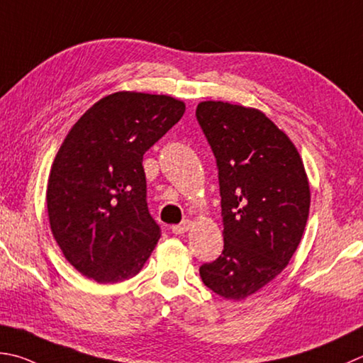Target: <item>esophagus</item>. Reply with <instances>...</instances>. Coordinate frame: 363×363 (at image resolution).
<instances>
[{
	"label": "esophagus",
	"mask_w": 363,
	"mask_h": 363,
	"mask_svg": "<svg viewBox=\"0 0 363 363\" xmlns=\"http://www.w3.org/2000/svg\"><path fill=\"white\" fill-rule=\"evenodd\" d=\"M190 225H191L190 220H182L181 223L172 226V230H173L174 234H184V233L190 230Z\"/></svg>",
	"instance_id": "1"
}]
</instances>
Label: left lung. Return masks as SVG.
Wrapping results in <instances>:
<instances>
[{
  "mask_svg": "<svg viewBox=\"0 0 363 363\" xmlns=\"http://www.w3.org/2000/svg\"><path fill=\"white\" fill-rule=\"evenodd\" d=\"M196 119L217 160L225 242L200 275L216 294L240 301L294 255L308 218V177L293 141L262 111L206 101Z\"/></svg>",
  "mask_w": 363,
  "mask_h": 363,
  "instance_id": "obj_1",
  "label": "left lung"
}]
</instances>
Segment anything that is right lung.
Returning <instances> with one entry per match:
<instances>
[{"mask_svg":"<svg viewBox=\"0 0 363 363\" xmlns=\"http://www.w3.org/2000/svg\"><path fill=\"white\" fill-rule=\"evenodd\" d=\"M186 104L119 91L77 121L47 186L50 228L66 259L97 283L137 275L160 239L147 211L143 155L179 121Z\"/></svg>","mask_w":363,"mask_h":363,"instance_id":"right-lung-1","label":"right lung"}]
</instances>
